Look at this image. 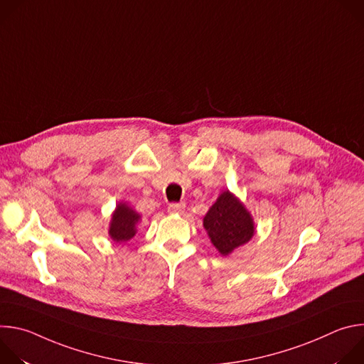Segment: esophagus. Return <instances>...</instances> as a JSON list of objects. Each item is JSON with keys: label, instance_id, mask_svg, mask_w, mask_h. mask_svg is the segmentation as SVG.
I'll return each instance as SVG.
<instances>
[{"label": "esophagus", "instance_id": "obj_1", "mask_svg": "<svg viewBox=\"0 0 364 364\" xmlns=\"http://www.w3.org/2000/svg\"><path fill=\"white\" fill-rule=\"evenodd\" d=\"M184 210H186V204L184 203H171L168 205V212L171 215H181V213H184Z\"/></svg>", "mask_w": 364, "mask_h": 364}]
</instances>
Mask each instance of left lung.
Returning <instances> with one entry per match:
<instances>
[{
  "label": "left lung",
  "mask_w": 364,
  "mask_h": 364,
  "mask_svg": "<svg viewBox=\"0 0 364 364\" xmlns=\"http://www.w3.org/2000/svg\"><path fill=\"white\" fill-rule=\"evenodd\" d=\"M203 228L222 256L246 245L255 235V220L246 205L232 191L225 190L203 218Z\"/></svg>",
  "instance_id": "8db88e82"
}]
</instances>
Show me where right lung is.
Segmentation results:
<instances>
[{"label": "right lung", "instance_id": "1", "mask_svg": "<svg viewBox=\"0 0 364 364\" xmlns=\"http://www.w3.org/2000/svg\"><path fill=\"white\" fill-rule=\"evenodd\" d=\"M141 215L127 201H119L111 216L108 235L115 243H125L136 235Z\"/></svg>", "mask_w": 364, "mask_h": 364}]
</instances>
